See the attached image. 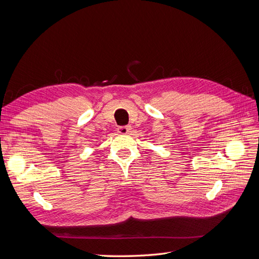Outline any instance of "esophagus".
I'll return each instance as SVG.
<instances>
[{
  "mask_svg": "<svg viewBox=\"0 0 259 259\" xmlns=\"http://www.w3.org/2000/svg\"><path fill=\"white\" fill-rule=\"evenodd\" d=\"M130 132H131L130 125H126V126H119V127H117V133H119V134H128Z\"/></svg>",
  "mask_w": 259,
  "mask_h": 259,
  "instance_id": "obj_1",
  "label": "esophagus"
}]
</instances>
